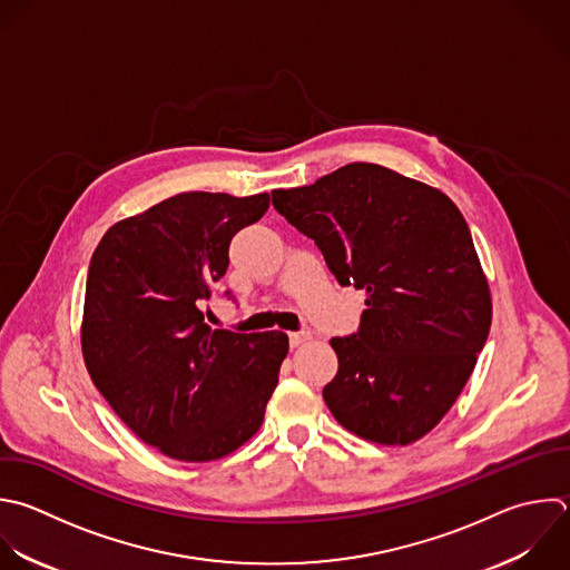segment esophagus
<instances>
[{"instance_id":"obj_1","label":"esophagus","mask_w":570,"mask_h":570,"mask_svg":"<svg viewBox=\"0 0 570 570\" xmlns=\"http://www.w3.org/2000/svg\"><path fill=\"white\" fill-rule=\"evenodd\" d=\"M309 338H312L309 332H289V345L292 347H298V345H303Z\"/></svg>"}]
</instances>
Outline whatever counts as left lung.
Returning <instances> with one entry per match:
<instances>
[{"label": "left lung", "instance_id": "left-lung-1", "mask_svg": "<svg viewBox=\"0 0 570 570\" xmlns=\"http://www.w3.org/2000/svg\"><path fill=\"white\" fill-rule=\"evenodd\" d=\"M272 205L341 285L367 296L358 332L330 341V412L381 445L421 439L461 394L490 332V289L461 212L439 189L370 163L274 189Z\"/></svg>", "mask_w": 570, "mask_h": 570}]
</instances>
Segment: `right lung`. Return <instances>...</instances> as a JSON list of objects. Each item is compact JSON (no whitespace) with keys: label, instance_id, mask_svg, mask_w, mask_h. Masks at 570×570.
Listing matches in <instances>:
<instances>
[{"label":"right lung","instance_id":"add662e5","mask_svg":"<svg viewBox=\"0 0 570 570\" xmlns=\"http://www.w3.org/2000/svg\"><path fill=\"white\" fill-rule=\"evenodd\" d=\"M267 207L269 194H178L116 223L94 252L87 370L116 414L171 459L214 461L240 448L278 385L287 334L212 330L203 312L234 234Z\"/></svg>","mask_w":570,"mask_h":570}]
</instances>
